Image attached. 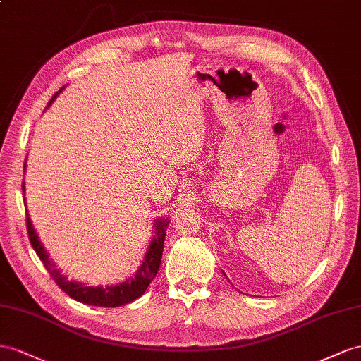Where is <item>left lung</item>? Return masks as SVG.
<instances>
[{
	"label": "left lung",
	"instance_id": "left-lung-1",
	"mask_svg": "<svg viewBox=\"0 0 361 361\" xmlns=\"http://www.w3.org/2000/svg\"><path fill=\"white\" fill-rule=\"evenodd\" d=\"M223 273H224V271H223ZM224 274H226V273H224Z\"/></svg>",
	"mask_w": 361,
	"mask_h": 361
}]
</instances>
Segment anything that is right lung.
<instances>
[{
    "mask_svg": "<svg viewBox=\"0 0 361 361\" xmlns=\"http://www.w3.org/2000/svg\"><path fill=\"white\" fill-rule=\"evenodd\" d=\"M63 88L66 87H62L56 94L51 97V100L49 102V106L51 105V102L59 96V92H62ZM24 169H25V163H24ZM23 190H25L24 183H23ZM168 226H169V219L166 218L155 219L154 238L145 255L142 265L138 267V270L134 276L128 277L126 281L117 285L90 286L78 281H68L67 276L62 274L61 270L56 269V264L53 262L50 255L47 253V250H45V247L42 245L41 239L32 224L30 216L27 214V230H29L30 244L33 247V250L36 252V255L39 256V259L42 261L45 269H47L49 273L51 274L54 282L58 283L59 288L63 293H67L71 299H75L80 303L92 305V307H105V308H116V307H122V305H126V303H131L135 299L140 298V295L146 291V288L149 286L157 271L160 269L164 236H166V228H168Z\"/></svg>",
    "mask_w": 361,
    "mask_h": 361,
    "instance_id": "right-lung-1",
    "label": "right lung"
}]
</instances>
